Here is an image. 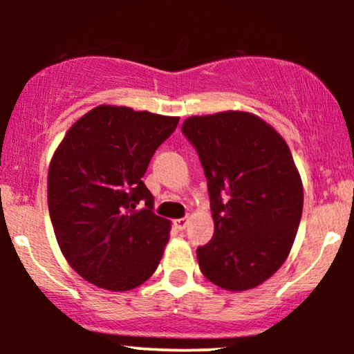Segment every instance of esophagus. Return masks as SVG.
<instances>
[{
	"label": "esophagus",
	"mask_w": 354,
	"mask_h": 354,
	"mask_svg": "<svg viewBox=\"0 0 354 354\" xmlns=\"http://www.w3.org/2000/svg\"><path fill=\"white\" fill-rule=\"evenodd\" d=\"M174 226H176L178 231H185L186 226H188V218H180L174 219Z\"/></svg>",
	"instance_id": "obj_1"
}]
</instances>
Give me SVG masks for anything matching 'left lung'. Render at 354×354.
<instances>
[{"mask_svg":"<svg viewBox=\"0 0 354 354\" xmlns=\"http://www.w3.org/2000/svg\"><path fill=\"white\" fill-rule=\"evenodd\" d=\"M183 135L208 180L214 233L196 250L201 273L245 291L281 268L303 213V185L286 141L245 111L191 116Z\"/></svg>","mask_w":354,"mask_h":354,"instance_id":"8db88e82","label":"left lung"}]
</instances>
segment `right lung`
<instances>
[{
	"label": "right lung",
	"mask_w": 354,
	"mask_h": 354,
	"mask_svg": "<svg viewBox=\"0 0 354 354\" xmlns=\"http://www.w3.org/2000/svg\"><path fill=\"white\" fill-rule=\"evenodd\" d=\"M180 118L124 106L91 109L71 126L48 171V208L61 253L95 286L128 291L156 271L169 221L143 183Z\"/></svg>",
	"instance_id": "1"
}]
</instances>
